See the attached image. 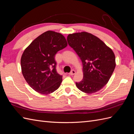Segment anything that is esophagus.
<instances>
[{"label":"esophagus","mask_w":134,"mask_h":134,"mask_svg":"<svg viewBox=\"0 0 134 134\" xmlns=\"http://www.w3.org/2000/svg\"><path fill=\"white\" fill-rule=\"evenodd\" d=\"M75 72H75V70H72L71 71V72L69 73V75H74V74H75Z\"/></svg>","instance_id":"34e87169"}]
</instances>
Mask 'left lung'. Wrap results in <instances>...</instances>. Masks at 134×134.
<instances>
[{"instance_id":"obj_1","label":"left lung","mask_w":134,"mask_h":134,"mask_svg":"<svg viewBox=\"0 0 134 134\" xmlns=\"http://www.w3.org/2000/svg\"><path fill=\"white\" fill-rule=\"evenodd\" d=\"M67 41L83 64V78L76 83V86L88 94L99 91L108 83L115 70L113 51L98 37L86 32L69 34Z\"/></svg>"}]
</instances>
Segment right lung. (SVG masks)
<instances>
[{
  "label": "right lung",
  "mask_w": 134,
  "mask_h": 134,
  "mask_svg": "<svg viewBox=\"0 0 134 134\" xmlns=\"http://www.w3.org/2000/svg\"><path fill=\"white\" fill-rule=\"evenodd\" d=\"M67 45L63 35L48 31L35 38L24 51L21 59L22 72L34 90L49 94L59 88L63 76L56 71L55 55Z\"/></svg>",
  "instance_id": "1"
}]
</instances>
